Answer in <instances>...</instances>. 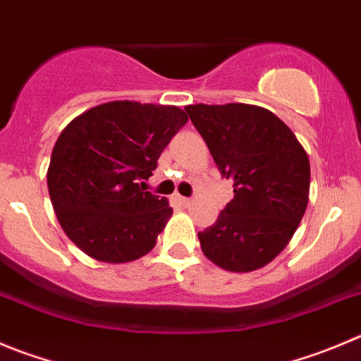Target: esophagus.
<instances>
[{
  "mask_svg": "<svg viewBox=\"0 0 361 361\" xmlns=\"http://www.w3.org/2000/svg\"><path fill=\"white\" fill-rule=\"evenodd\" d=\"M178 204L183 205V207H191V205H193V200L186 197H178Z\"/></svg>",
  "mask_w": 361,
  "mask_h": 361,
  "instance_id": "34e87169",
  "label": "esophagus"
}]
</instances>
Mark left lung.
<instances>
[{"label": "left lung", "mask_w": 361, "mask_h": 361, "mask_svg": "<svg viewBox=\"0 0 361 361\" xmlns=\"http://www.w3.org/2000/svg\"><path fill=\"white\" fill-rule=\"evenodd\" d=\"M234 198L198 232L204 255L232 273L269 264L289 245L310 193L307 150L269 109L243 102L186 106Z\"/></svg>", "instance_id": "8db88e82"}]
</instances>
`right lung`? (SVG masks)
Listing matches in <instances>:
<instances>
[{
	"instance_id": "right-lung-1",
	"label": "right lung",
	"mask_w": 361,
	"mask_h": 361,
	"mask_svg": "<svg viewBox=\"0 0 361 361\" xmlns=\"http://www.w3.org/2000/svg\"><path fill=\"white\" fill-rule=\"evenodd\" d=\"M186 122L177 106L135 101L104 102L68 122L51 154L47 188L61 228L81 252L123 264L156 246L173 211L140 183Z\"/></svg>"
}]
</instances>
